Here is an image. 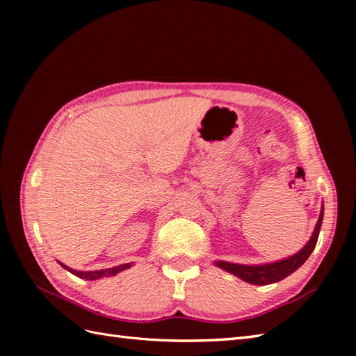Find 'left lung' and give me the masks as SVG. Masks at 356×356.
<instances>
[{
	"label": "left lung",
	"mask_w": 356,
	"mask_h": 356,
	"mask_svg": "<svg viewBox=\"0 0 356 356\" xmlns=\"http://www.w3.org/2000/svg\"><path fill=\"white\" fill-rule=\"evenodd\" d=\"M323 216H324V205H321L318 222L315 225V229L312 232L311 238H309L307 243L301 248L297 254L286 257V259H282V260L263 263V264H240V263H231V261H222V260H217L214 264L217 268H220L226 272H229V274L238 277L240 280H243V282L255 284V286H266V284L277 283L280 280L286 278L287 275H291L292 272L297 270L301 264L309 259V255L312 254L316 245V240H318V236H320Z\"/></svg>",
	"instance_id": "left-lung-1"
}]
</instances>
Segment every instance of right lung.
<instances>
[{"label": "right lung", "instance_id": "add662e5", "mask_svg": "<svg viewBox=\"0 0 356 356\" xmlns=\"http://www.w3.org/2000/svg\"><path fill=\"white\" fill-rule=\"evenodd\" d=\"M59 264L64 269H67L69 272H72L73 275H76L79 278H84V280H99L102 277H115L118 275L119 272H122L128 268H131V263H125V264H119V266H115V268H108V269H99V270H76V269H72L69 266H65L64 263L58 261Z\"/></svg>", "mask_w": 356, "mask_h": 356}]
</instances>
